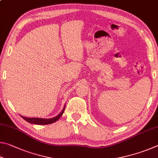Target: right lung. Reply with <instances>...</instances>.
I'll list each match as a JSON object with an SVG mask.
<instances>
[{
    "label": "right lung",
    "mask_w": 158,
    "mask_h": 158,
    "mask_svg": "<svg viewBox=\"0 0 158 158\" xmlns=\"http://www.w3.org/2000/svg\"><path fill=\"white\" fill-rule=\"evenodd\" d=\"M65 106H64V107L63 109V110L61 111L60 113L57 115L56 116L53 117V118H28V117H24L23 116H21L23 118V119L25 120L28 123H33V124H35V125H48V124H51V123H54L56 121H57L58 119L60 118V116H62L64 111H65Z\"/></svg>",
    "instance_id": "add662e5"
}]
</instances>
